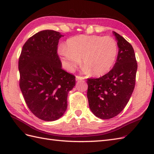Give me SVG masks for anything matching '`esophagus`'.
<instances>
[{
  "instance_id": "obj_1",
  "label": "esophagus",
  "mask_w": 154,
  "mask_h": 154,
  "mask_svg": "<svg viewBox=\"0 0 154 154\" xmlns=\"http://www.w3.org/2000/svg\"><path fill=\"white\" fill-rule=\"evenodd\" d=\"M83 79H85V77H81V76H76V80L78 81V80H83Z\"/></svg>"
}]
</instances>
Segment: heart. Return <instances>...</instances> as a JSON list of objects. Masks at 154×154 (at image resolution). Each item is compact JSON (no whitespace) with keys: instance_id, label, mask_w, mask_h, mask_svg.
I'll return each instance as SVG.
<instances>
[{"instance_id":"1","label":"heart","mask_w":154,"mask_h":154,"mask_svg":"<svg viewBox=\"0 0 154 154\" xmlns=\"http://www.w3.org/2000/svg\"><path fill=\"white\" fill-rule=\"evenodd\" d=\"M119 49L117 42L110 36L80 35L69 38L66 47L58 49L61 63L68 71H73L81 62L95 76L109 72L115 63Z\"/></svg>"}]
</instances>
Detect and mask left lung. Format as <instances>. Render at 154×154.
Returning <instances> with one entry per match:
<instances>
[{"label":"left lung","instance_id":"8db88e82","mask_svg":"<svg viewBox=\"0 0 154 154\" xmlns=\"http://www.w3.org/2000/svg\"><path fill=\"white\" fill-rule=\"evenodd\" d=\"M112 32L119 48L113 68L101 77L87 79L89 108L101 119H112L124 109L134 89L138 68L132 45Z\"/></svg>","mask_w":154,"mask_h":154}]
</instances>
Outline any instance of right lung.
I'll return each mask as SVG.
<instances>
[{"label": "right lung", "instance_id": "right-lung-1", "mask_svg": "<svg viewBox=\"0 0 154 154\" xmlns=\"http://www.w3.org/2000/svg\"><path fill=\"white\" fill-rule=\"evenodd\" d=\"M60 32L46 30L32 35L23 45L18 61L20 88L28 109L42 120L63 115L67 94L75 77L61 68L57 54Z\"/></svg>", "mask_w": 154, "mask_h": 154}]
</instances>
